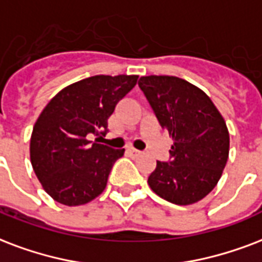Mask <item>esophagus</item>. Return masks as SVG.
<instances>
[{
  "label": "esophagus",
  "mask_w": 262,
  "mask_h": 262,
  "mask_svg": "<svg viewBox=\"0 0 262 262\" xmlns=\"http://www.w3.org/2000/svg\"><path fill=\"white\" fill-rule=\"evenodd\" d=\"M127 151V154H129V155H132V157L133 158H136V157H140V155H141V151H139V149H136V148H127L126 149Z\"/></svg>",
  "instance_id": "obj_1"
}]
</instances>
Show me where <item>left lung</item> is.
<instances>
[{"label": "left lung", "instance_id": "obj_1", "mask_svg": "<svg viewBox=\"0 0 262 262\" xmlns=\"http://www.w3.org/2000/svg\"><path fill=\"white\" fill-rule=\"evenodd\" d=\"M140 89L174 143L170 159L157 161L148 184L174 205H192L214 188L229 152L224 118L210 97L192 83L169 75L141 77Z\"/></svg>", "mask_w": 262, "mask_h": 262}]
</instances>
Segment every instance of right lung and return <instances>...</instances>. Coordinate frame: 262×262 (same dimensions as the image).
Here are the masks:
<instances>
[{
    "label": "right lung",
    "instance_id": "right-lung-1",
    "mask_svg": "<svg viewBox=\"0 0 262 262\" xmlns=\"http://www.w3.org/2000/svg\"><path fill=\"white\" fill-rule=\"evenodd\" d=\"M137 75H95L71 83L48 103L34 125L30 159L43 189L56 202L79 206L103 192L125 149L99 144L118 101Z\"/></svg>",
    "mask_w": 262,
    "mask_h": 262
}]
</instances>
